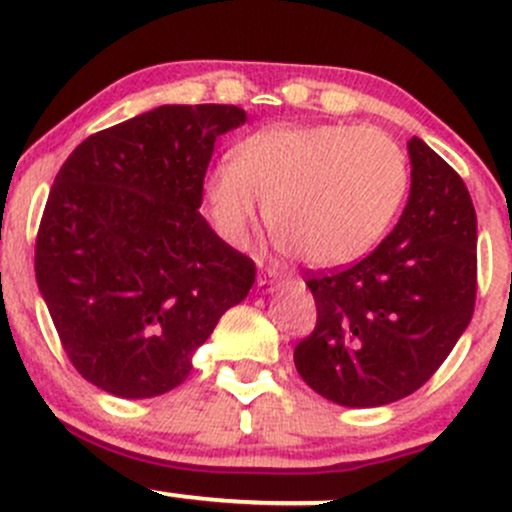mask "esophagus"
Masks as SVG:
<instances>
[{
	"mask_svg": "<svg viewBox=\"0 0 512 512\" xmlns=\"http://www.w3.org/2000/svg\"><path fill=\"white\" fill-rule=\"evenodd\" d=\"M280 280H283V275H280V273H275V271L261 273V275H258V287H261L263 292H271L273 287L280 283Z\"/></svg>",
	"mask_w": 512,
	"mask_h": 512,
	"instance_id": "1",
	"label": "esophagus"
}]
</instances>
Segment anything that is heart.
Here are the masks:
<instances>
[{"label":"heart","mask_w":512,"mask_h":512,"mask_svg":"<svg viewBox=\"0 0 512 512\" xmlns=\"http://www.w3.org/2000/svg\"><path fill=\"white\" fill-rule=\"evenodd\" d=\"M409 166L401 147L377 128L346 123L254 132L232 159L212 169L210 217L229 244L249 239L261 200L285 249L314 266L363 256L404 203Z\"/></svg>","instance_id":"1"}]
</instances>
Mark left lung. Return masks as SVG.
I'll use <instances>...</instances> for the list:
<instances>
[{
	"label": "left lung",
	"instance_id": "1",
	"mask_svg": "<svg viewBox=\"0 0 512 512\" xmlns=\"http://www.w3.org/2000/svg\"><path fill=\"white\" fill-rule=\"evenodd\" d=\"M411 193L372 254L309 273L317 326L295 348L314 392L353 409L404 399L445 363L476 302V212L462 176L411 137Z\"/></svg>",
	"mask_w": 512,
	"mask_h": 512
}]
</instances>
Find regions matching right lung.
<instances>
[{
    "instance_id": "obj_1",
    "label": "right lung",
    "mask_w": 512,
    "mask_h": 512,
    "mask_svg": "<svg viewBox=\"0 0 512 512\" xmlns=\"http://www.w3.org/2000/svg\"><path fill=\"white\" fill-rule=\"evenodd\" d=\"M237 106H159L89 135L57 171L36 280L74 370L123 399L179 387L249 295L256 263L200 215L215 140Z\"/></svg>"
}]
</instances>
